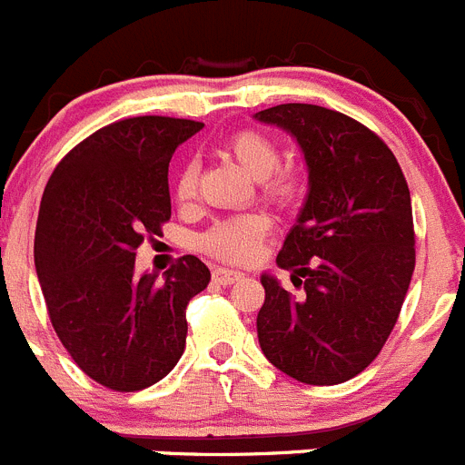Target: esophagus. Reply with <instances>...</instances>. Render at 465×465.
Returning <instances> with one entry per match:
<instances>
[{
	"label": "esophagus",
	"mask_w": 465,
	"mask_h": 465,
	"mask_svg": "<svg viewBox=\"0 0 465 465\" xmlns=\"http://www.w3.org/2000/svg\"><path fill=\"white\" fill-rule=\"evenodd\" d=\"M242 278L241 271H232V269H223V266H217L213 269V280L220 284H233Z\"/></svg>",
	"instance_id": "1"
}]
</instances>
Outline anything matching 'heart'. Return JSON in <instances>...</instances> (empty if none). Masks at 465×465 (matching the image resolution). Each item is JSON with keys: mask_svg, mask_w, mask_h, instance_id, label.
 I'll list each match as a JSON object with an SVG mask.
<instances>
[{"mask_svg": "<svg viewBox=\"0 0 465 465\" xmlns=\"http://www.w3.org/2000/svg\"><path fill=\"white\" fill-rule=\"evenodd\" d=\"M224 148L242 169L259 178L263 196L275 203H290L299 196L301 173L292 164H278V141L262 129H238L224 141ZM199 187V166L194 160H187L173 178V196L178 203H190ZM271 220L263 213H245V215L229 217L208 229L199 245L203 252L223 262L245 263L259 254L262 241L269 236Z\"/></svg>", "mask_w": 465, "mask_h": 465, "instance_id": "b5f03b06", "label": "heart"}]
</instances>
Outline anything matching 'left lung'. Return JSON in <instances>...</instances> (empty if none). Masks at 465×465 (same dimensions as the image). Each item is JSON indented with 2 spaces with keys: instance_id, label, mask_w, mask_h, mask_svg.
I'll return each mask as SVG.
<instances>
[{
  "instance_id": "8db88e82",
  "label": "left lung",
  "mask_w": 465,
  "mask_h": 465,
  "mask_svg": "<svg viewBox=\"0 0 465 465\" xmlns=\"http://www.w3.org/2000/svg\"><path fill=\"white\" fill-rule=\"evenodd\" d=\"M254 118L299 141L308 199L284 238L257 315L262 352L305 384H341L371 366L401 315L415 271V224L405 175L378 134L345 113L280 104Z\"/></svg>"
}]
</instances>
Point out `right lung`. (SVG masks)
Returning <instances> with one entry per match:
<instances>
[{
	"mask_svg": "<svg viewBox=\"0 0 465 465\" xmlns=\"http://www.w3.org/2000/svg\"><path fill=\"white\" fill-rule=\"evenodd\" d=\"M203 124L139 115L97 129L55 166L41 196L35 263L50 324L87 378L139 391L185 350V311L211 271L194 254L164 278L134 273L143 238L171 217L169 162Z\"/></svg>",
	"mask_w": 465,
	"mask_h": 465,
	"instance_id": "obj_1",
	"label": "right lung"
}]
</instances>
